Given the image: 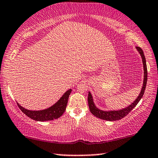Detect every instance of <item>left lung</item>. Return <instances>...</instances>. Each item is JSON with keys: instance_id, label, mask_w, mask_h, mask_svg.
<instances>
[{"instance_id": "obj_1", "label": "left lung", "mask_w": 158, "mask_h": 158, "mask_svg": "<svg viewBox=\"0 0 158 158\" xmlns=\"http://www.w3.org/2000/svg\"><path fill=\"white\" fill-rule=\"evenodd\" d=\"M136 48H137L138 52H139V53L140 54L141 57H142V60H143V67H144V81H143V86L142 87V90H141L139 96H138V98H136L135 102H134L130 106H128V107H126V109H123L119 110L103 111V110L98 109L96 107V106L94 105V102H93L92 96H91L90 92H89L88 104H89V110H90L91 113L94 115V116L98 118L106 120V121H118V120H121L125 116H126L127 115H128L129 113H130L131 110L136 106V105H137L138 102H140L141 98L143 97V94H144V92H145V87H146V84L148 81V70H147L146 60H145V57L144 53H143V49H141L140 47H136Z\"/></svg>"}]
</instances>
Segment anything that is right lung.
I'll list each match as a JSON object with an SVG mask.
<instances>
[{"instance_id":"add662e5","label":"right lung","mask_w":158,"mask_h":158,"mask_svg":"<svg viewBox=\"0 0 158 158\" xmlns=\"http://www.w3.org/2000/svg\"><path fill=\"white\" fill-rule=\"evenodd\" d=\"M72 89H69L66 91L64 95L60 98V99L54 104L52 106L48 108V109L42 110H30L23 108L18 103L19 107L22 112L30 118L37 121H52V120L56 119L62 116L66 110V106L67 105L68 98H69V94H71Z\"/></svg>"}]
</instances>
